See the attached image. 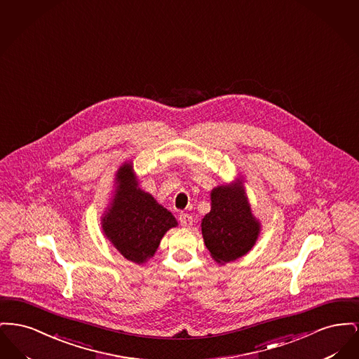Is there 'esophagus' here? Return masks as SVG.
<instances>
[{
    "mask_svg": "<svg viewBox=\"0 0 359 359\" xmlns=\"http://www.w3.org/2000/svg\"><path fill=\"white\" fill-rule=\"evenodd\" d=\"M180 222H181V226H190L193 224V217L189 215V213H181L180 215Z\"/></svg>",
    "mask_w": 359,
    "mask_h": 359,
    "instance_id": "obj_1",
    "label": "esophagus"
}]
</instances>
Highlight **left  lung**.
Listing matches in <instances>:
<instances>
[{"label": "left lung", "mask_w": 359, "mask_h": 359, "mask_svg": "<svg viewBox=\"0 0 359 359\" xmlns=\"http://www.w3.org/2000/svg\"><path fill=\"white\" fill-rule=\"evenodd\" d=\"M210 200L212 209L201 223L205 245L215 261H235L251 250L259 224L242 189L219 187L212 190Z\"/></svg>", "instance_id": "left-lung-1"}]
</instances>
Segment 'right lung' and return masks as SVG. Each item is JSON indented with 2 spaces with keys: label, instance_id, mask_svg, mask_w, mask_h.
<instances>
[{
  "label": "right lung",
  "instance_id": "add662e5",
  "mask_svg": "<svg viewBox=\"0 0 359 359\" xmlns=\"http://www.w3.org/2000/svg\"><path fill=\"white\" fill-rule=\"evenodd\" d=\"M175 217L159 205L151 194L137 188L131 163L117 172V189L112 207L102 219V229L114 247L135 264H143L155 254L161 239Z\"/></svg>",
  "mask_w": 359,
  "mask_h": 359
}]
</instances>
